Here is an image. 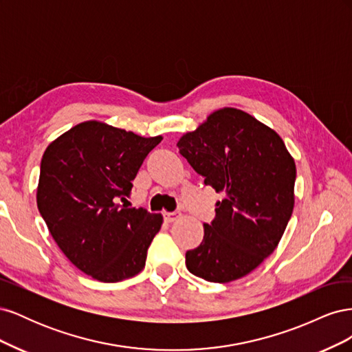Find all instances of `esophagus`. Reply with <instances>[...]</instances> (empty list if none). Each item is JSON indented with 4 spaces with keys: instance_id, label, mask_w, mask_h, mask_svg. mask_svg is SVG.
Here are the masks:
<instances>
[{
    "instance_id": "34e87169",
    "label": "esophagus",
    "mask_w": 352,
    "mask_h": 352,
    "mask_svg": "<svg viewBox=\"0 0 352 352\" xmlns=\"http://www.w3.org/2000/svg\"><path fill=\"white\" fill-rule=\"evenodd\" d=\"M180 217H182V214H180L179 211L164 212V220H166V221H168V223H172V221H175V220H177V219H180Z\"/></svg>"
}]
</instances>
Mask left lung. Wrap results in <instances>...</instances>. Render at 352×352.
Here are the masks:
<instances>
[{
    "label": "left lung",
    "mask_w": 352,
    "mask_h": 352,
    "mask_svg": "<svg viewBox=\"0 0 352 352\" xmlns=\"http://www.w3.org/2000/svg\"><path fill=\"white\" fill-rule=\"evenodd\" d=\"M177 148L206 185L225 192L186 267L207 282L241 279L278 247L292 216L294 158L278 133L236 109L210 114Z\"/></svg>",
    "instance_id": "1"
}]
</instances>
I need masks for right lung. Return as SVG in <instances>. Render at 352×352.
I'll use <instances>...</instances> for the list:
<instances>
[{
    "label": "right lung",
    "instance_id": "right-lung-1",
    "mask_svg": "<svg viewBox=\"0 0 352 352\" xmlns=\"http://www.w3.org/2000/svg\"><path fill=\"white\" fill-rule=\"evenodd\" d=\"M160 142L162 136L91 120L63 133L42 157L38 210L63 254L94 279L120 282L144 269L163 217L119 202Z\"/></svg>",
    "mask_w": 352,
    "mask_h": 352
}]
</instances>
